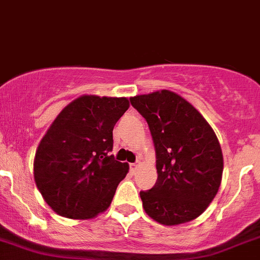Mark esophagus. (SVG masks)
I'll list each match as a JSON object with an SVG mask.
<instances>
[{
  "mask_svg": "<svg viewBox=\"0 0 260 260\" xmlns=\"http://www.w3.org/2000/svg\"><path fill=\"white\" fill-rule=\"evenodd\" d=\"M136 166H138V165H136V164H129V167H130V172H131V174H134V172H135V170H136Z\"/></svg>",
  "mask_w": 260,
  "mask_h": 260,
  "instance_id": "34e87169",
  "label": "esophagus"
}]
</instances>
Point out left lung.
<instances>
[{
	"label": "left lung",
	"mask_w": 260,
	"mask_h": 260,
	"mask_svg": "<svg viewBox=\"0 0 260 260\" xmlns=\"http://www.w3.org/2000/svg\"><path fill=\"white\" fill-rule=\"evenodd\" d=\"M149 125L157 181L140 191L145 212L161 224L197 218L218 192L223 156L216 134L182 96L169 90L130 98Z\"/></svg>",
	"instance_id": "left-lung-1"
}]
</instances>
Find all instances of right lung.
Instances as JSON below:
<instances>
[{
  "label": "right lung",
  "instance_id": "add662e5",
  "mask_svg": "<svg viewBox=\"0 0 260 260\" xmlns=\"http://www.w3.org/2000/svg\"><path fill=\"white\" fill-rule=\"evenodd\" d=\"M126 98L83 95L60 111L35 157V181L60 216L88 219L104 212L129 166L115 160L113 129Z\"/></svg>",
  "mask_w": 260,
  "mask_h": 260
}]
</instances>
